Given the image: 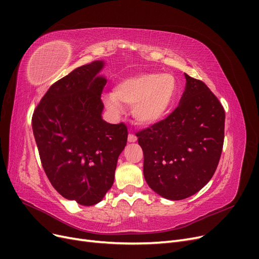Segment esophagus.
<instances>
[{
  "mask_svg": "<svg viewBox=\"0 0 259 259\" xmlns=\"http://www.w3.org/2000/svg\"><path fill=\"white\" fill-rule=\"evenodd\" d=\"M127 140H128V143H135L137 140V137L135 135H133V134H128Z\"/></svg>",
  "mask_w": 259,
  "mask_h": 259,
  "instance_id": "34e87169",
  "label": "esophagus"
}]
</instances>
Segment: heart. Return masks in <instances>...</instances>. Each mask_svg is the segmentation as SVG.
<instances>
[{
	"label": "heart",
	"mask_w": 259,
	"mask_h": 259,
	"mask_svg": "<svg viewBox=\"0 0 259 259\" xmlns=\"http://www.w3.org/2000/svg\"><path fill=\"white\" fill-rule=\"evenodd\" d=\"M177 94V82L169 73L148 72L126 77L117 83L112 95L106 98L111 111L120 104L132 107L134 120L143 126L161 122L169 112Z\"/></svg>",
	"instance_id": "1"
}]
</instances>
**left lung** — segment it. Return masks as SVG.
<instances>
[{"mask_svg": "<svg viewBox=\"0 0 259 259\" xmlns=\"http://www.w3.org/2000/svg\"><path fill=\"white\" fill-rule=\"evenodd\" d=\"M179 105L165 119L137 133L144 152V176L168 200L191 197L213 177L225 137V110L200 80L185 73Z\"/></svg>", "mask_w": 259, "mask_h": 259, "instance_id": "1", "label": "left lung"}]
</instances>
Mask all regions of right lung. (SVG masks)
I'll return each mask as SVG.
<instances>
[{
    "label": "right lung",
    "mask_w": 259,
    "mask_h": 259,
    "mask_svg": "<svg viewBox=\"0 0 259 259\" xmlns=\"http://www.w3.org/2000/svg\"><path fill=\"white\" fill-rule=\"evenodd\" d=\"M104 61L74 69L55 82L32 115V128L42 166L62 197L81 205L103 200L113 185L120 153L127 143L126 125L101 117V93L107 83L98 75Z\"/></svg>",
    "instance_id": "add662e5"
}]
</instances>
